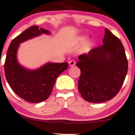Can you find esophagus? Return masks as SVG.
<instances>
[{
    "mask_svg": "<svg viewBox=\"0 0 135 135\" xmlns=\"http://www.w3.org/2000/svg\"><path fill=\"white\" fill-rule=\"evenodd\" d=\"M75 64L76 62L75 60H70V61L69 62V66H70V67H73V66H75Z\"/></svg>",
    "mask_w": 135,
    "mask_h": 135,
    "instance_id": "34e87169",
    "label": "esophagus"
}]
</instances>
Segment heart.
Returning a JSON list of instances; mask_svg holds the SVG:
<instances>
[{"mask_svg":"<svg viewBox=\"0 0 135 135\" xmlns=\"http://www.w3.org/2000/svg\"><path fill=\"white\" fill-rule=\"evenodd\" d=\"M85 36H80V37H78V40L79 41H84L85 39ZM91 41H89V43H90V42Z\"/></svg>","mask_w":135,"mask_h":135,"instance_id":"heart-1","label":"heart"}]
</instances>
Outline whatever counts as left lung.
<instances>
[{
    "label": "left lung",
    "mask_w": 135,
    "mask_h": 135,
    "mask_svg": "<svg viewBox=\"0 0 135 135\" xmlns=\"http://www.w3.org/2000/svg\"><path fill=\"white\" fill-rule=\"evenodd\" d=\"M78 90L85 100L109 101L120 90L128 72V60L118 37L105 28L103 45L78 57Z\"/></svg>",
    "instance_id": "obj_1"
}]
</instances>
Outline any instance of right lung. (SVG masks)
<instances>
[{
  "mask_svg": "<svg viewBox=\"0 0 135 135\" xmlns=\"http://www.w3.org/2000/svg\"><path fill=\"white\" fill-rule=\"evenodd\" d=\"M43 34L51 35V32L34 25L15 37L8 48L4 64L6 78L13 91L23 99L32 103L47 99L57 77L68 66V62H47L37 69H30L19 63L17 54L20 43Z\"/></svg>",
  "mask_w": 135,
  "mask_h": 135,
  "instance_id": "add662e5",
  "label": "right lung"
}]
</instances>
